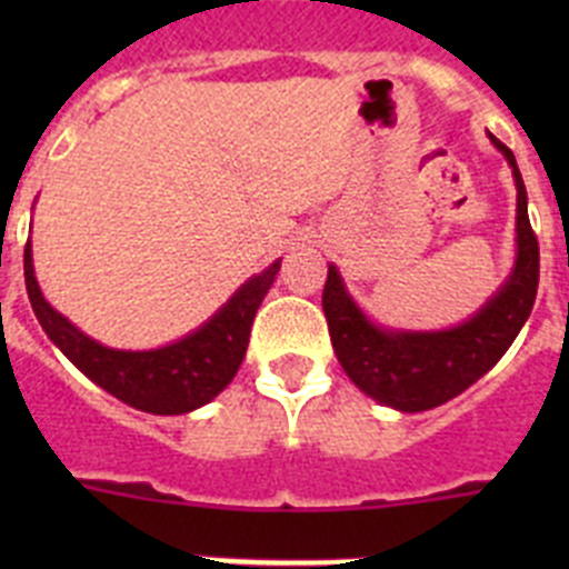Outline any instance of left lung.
I'll return each instance as SVG.
<instances>
[{
  "label": "left lung",
  "mask_w": 569,
  "mask_h": 569,
  "mask_svg": "<svg viewBox=\"0 0 569 569\" xmlns=\"http://www.w3.org/2000/svg\"><path fill=\"white\" fill-rule=\"evenodd\" d=\"M516 179V261L481 310L447 330H393L367 319L347 293L339 268L328 264L321 308L339 365L361 393L401 413L433 410L465 393L490 370L530 319L539 290V241L527 216V190L516 156L490 133Z\"/></svg>",
  "instance_id": "8db88e82"
}]
</instances>
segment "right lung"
<instances>
[{
    "label": "right lung",
    "mask_w": 569,
    "mask_h": 569,
    "mask_svg": "<svg viewBox=\"0 0 569 569\" xmlns=\"http://www.w3.org/2000/svg\"><path fill=\"white\" fill-rule=\"evenodd\" d=\"M281 259L250 276L202 328L156 350H116L88 333L48 305L33 273V250L24 248V288L30 308L48 339L88 376L124 405L156 416H182L208 405L233 381L248 353L256 310L268 296Z\"/></svg>",
    "instance_id": "right-lung-1"
}]
</instances>
